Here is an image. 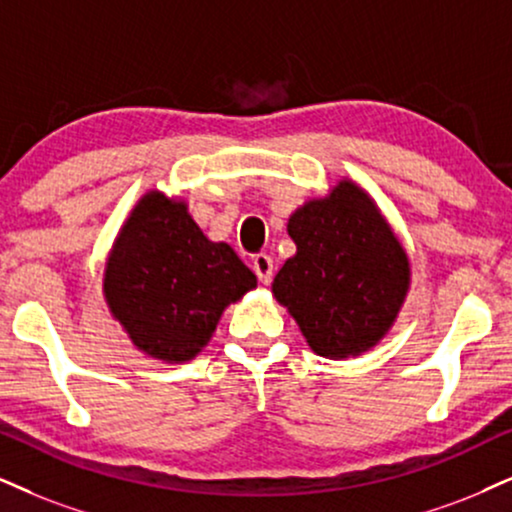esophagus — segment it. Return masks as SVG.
<instances>
[{
	"instance_id": "esophagus-1",
	"label": "esophagus",
	"mask_w": 512,
	"mask_h": 512,
	"mask_svg": "<svg viewBox=\"0 0 512 512\" xmlns=\"http://www.w3.org/2000/svg\"><path fill=\"white\" fill-rule=\"evenodd\" d=\"M251 268H254V273L258 275V280H261L263 285H268V282L273 280V258L268 254H256Z\"/></svg>"
}]
</instances>
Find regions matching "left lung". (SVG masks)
<instances>
[{
	"label": "left lung",
	"instance_id": "left-lung-1",
	"mask_svg": "<svg viewBox=\"0 0 512 512\" xmlns=\"http://www.w3.org/2000/svg\"><path fill=\"white\" fill-rule=\"evenodd\" d=\"M287 232L296 254L270 289L313 353L344 361L380 344L406 304L410 258L375 199L342 178L296 208Z\"/></svg>",
	"mask_w": 512,
	"mask_h": 512
}]
</instances>
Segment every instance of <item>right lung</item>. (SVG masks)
I'll return each instance as SVG.
<instances>
[{"label": "right lung", "mask_w": 512, "mask_h": 512, "mask_svg": "<svg viewBox=\"0 0 512 512\" xmlns=\"http://www.w3.org/2000/svg\"><path fill=\"white\" fill-rule=\"evenodd\" d=\"M256 289L230 244L211 242L187 201L147 189L106 256L102 292L137 351L187 363L211 342L225 308Z\"/></svg>", "instance_id": "right-lung-1"}]
</instances>
